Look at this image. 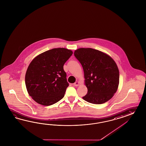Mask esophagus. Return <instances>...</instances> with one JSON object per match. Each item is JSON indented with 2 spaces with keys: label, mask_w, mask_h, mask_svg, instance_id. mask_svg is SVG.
Segmentation results:
<instances>
[{
  "label": "esophagus",
  "mask_w": 146,
  "mask_h": 146,
  "mask_svg": "<svg viewBox=\"0 0 146 146\" xmlns=\"http://www.w3.org/2000/svg\"><path fill=\"white\" fill-rule=\"evenodd\" d=\"M79 84H80L79 82H78V81H76V82H75V83L73 84V85H74V86H75V87H77V86H79Z\"/></svg>",
  "instance_id": "obj_1"
}]
</instances>
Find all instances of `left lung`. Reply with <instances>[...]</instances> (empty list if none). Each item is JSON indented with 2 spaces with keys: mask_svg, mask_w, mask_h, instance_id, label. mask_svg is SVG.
Listing matches in <instances>:
<instances>
[{
  "mask_svg": "<svg viewBox=\"0 0 146 146\" xmlns=\"http://www.w3.org/2000/svg\"><path fill=\"white\" fill-rule=\"evenodd\" d=\"M74 56L82 65L88 88L83 99L88 103L102 104L113 97L119 84V71L110 56L92 48H79Z\"/></svg>",
  "mask_w": 146,
  "mask_h": 146,
  "instance_id": "1",
  "label": "left lung"
}]
</instances>
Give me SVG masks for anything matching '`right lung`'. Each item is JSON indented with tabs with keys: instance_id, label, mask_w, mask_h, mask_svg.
Masks as SVG:
<instances>
[{
	"instance_id": "right-lung-1",
	"label": "right lung",
	"mask_w": 146,
	"mask_h": 146,
	"mask_svg": "<svg viewBox=\"0 0 146 146\" xmlns=\"http://www.w3.org/2000/svg\"><path fill=\"white\" fill-rule=\"evenodd\" d=\"M72 54L66 48H54L32 60L25 82L29 95L36 103L50 106L64 97L69 84L63 66Z\"/></svg>"
}]
</instances>
